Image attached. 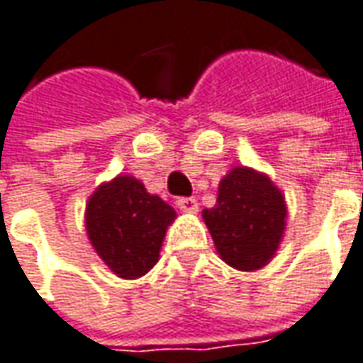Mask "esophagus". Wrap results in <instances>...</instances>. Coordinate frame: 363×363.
Returning <instances> with one entry per match:
<instances>
[{
  "label": "esophagus",
  "mask_w": 363,
  "mask_h": 363,
  "mask_svg": "<svg viewBox=\"0 0 363 363\" xmlns=\"http://www.w3.org/2000/svg\"><path fill=\"white\" fill-rule=\"evenodd\" d=\"M177 208L186 213H196L198 211V201L194 198H179L177 199Z\"/></svg>",
  "instance_id": "1"
}]
</instances>
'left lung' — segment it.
<instances>
[{"label": "left lung", "mask_w": 363, "mask_h": 363, "mask_svg": "<svg viewBox=\"0 0 363 363\" xmlns=\"http://www.w3.org/2000/svg\"><path fill=\"white\" fill-rule=\"evenodd\" d=\"M220 257L240 272L272 262L284 240L288 203L269 176L235 165L221 177L216 206L201 211Z\"/></svg>", "instance_id": "left-lung-1"}]
</instances>
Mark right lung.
I'll use <instances>...</instances> for the list:
<instances>
[{
    "instance_id": "right-lung-1",
    "label": "right lung",
    "mask_w": 363,
    "mask_h": 363,
    "mask_svg": "<svg viewBox=\"0 0 363 363\" xmlns=\"http://www.w3.org/2000/svg\"><path fill=\"white\" fill-rule=\"evenodd\" d=\"M176 210L133 176L96 187L85 203V232L104 264L121 279L145 276L160 259Z\"/></svg>"
}]
</instances>
